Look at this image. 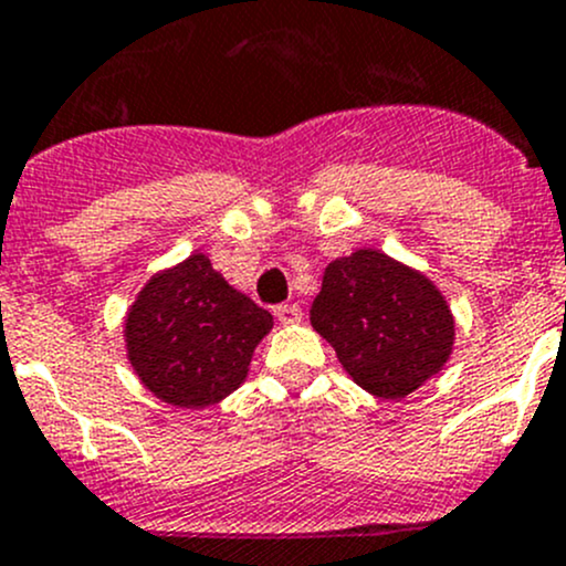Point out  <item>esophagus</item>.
Segmentation results:
<instances>
[{"label": "esophagus", "mask_w": 566, "mask_h": 566, "mask_svg": "<svg viewBox=\"0 0 566 566\" xmlns=\"http://www.w3.org/2000/svg\"><path fill=\"white\" fill-rule=\"evenodd\" d=\"M276 317H279V323H284V325L298 323V319H301V306L298 304L276 306Z\"/></svg>", "instance_id": "1"}]
</instances>
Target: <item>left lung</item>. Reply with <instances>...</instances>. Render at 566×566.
Instances as JSON below:
<instances>
[{
	"instance_id": "obj_1",
	"label": "left lung",
	"mask_w": 566,
	"mask_h": 566,
	"mask_svg": "<svg viewBox=\"0 0 566 566\" xmlns=\"http://www.w3.org/2000/svg\"><path fill=\"white\" fill-rule=\"evenodd\" d=\"M310 315L345 373L375 397L416 391L452 353L454 319L443 295L384 251L358 249L331 262Z\"/></svg>"
}]
</instances>
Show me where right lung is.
<instances>
[{
  "label": "right lung",
  "mask_w": 566,
  "mask_h": 566,
  "mask_svg": "<svg viewBox=\"0 0 566 566\" xmlns=\"http://www.w3.org/2000/svg\"><path fill=\"white\" fill-rule=\"evenodd\" d=\"M273 317L213 271L205 254L156 273L125 317L128 361L177 408L216 405L247 380Z\"/></svg>",
  "instance_id": "1"
}]
</instances>
